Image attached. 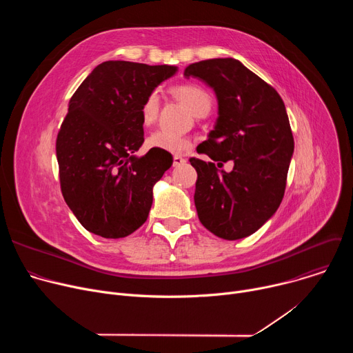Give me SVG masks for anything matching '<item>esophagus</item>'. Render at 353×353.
I'll list each match as a JSON object with an SVG mask.
<instances>
[{"instance_id":"1","label":"esophagus","mask_w":353,"mask_h":353,"mask_svg":"<svg viewBox=\"0 0 353 353\" xmlns=\"http://www.w3.org/2000/svg\"><path fill=\"white\" fill-rule=\"evenodd\" d=\"M184 163H185V159H184V158H181V157H179V155L173 157V166H174V168L181 166V165H184Z\"/></svg>"}]
</instances>
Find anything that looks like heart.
<instances>
[{
    "label": "heart",
    "mask_w": 353,
    "mask_h": 353,
    "mask_svg": "<svg viewBox=\"0 0 353 353\" xmlns=\"http://www.w3.org/2000/svg\"><path fill=\"white\" fill-rule=\"evenodd\" d=\"M173 92L180 102H183L191 110L192 114L201 116L204 112H210L212 99L204 88L194 83H185L174 88ZM159 106L161 96L158 90H152L145 97L141 106V120L145 125H150L157 121ZM146 145L150 149H159L170 154H181L190 148L191 142L187 138L159 130L148 137Z\"/></svg>",
    "instance_id": "obj_1"
}]
</instances>
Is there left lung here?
Returning a JSON list of instances; mask_svg holds the SVG:
<instances>
[{
    "label": "left lung",
    "instance_id": "1",
    "mask_svg": "<svg viewBox=\"0 0 353 353\" xmlns=\"http://www.w3.org/2000/svg\"><path fill=\"white\" fill-rule=\"evenodd\" d=\"M185 78L211 86L218 99V119L198 154L215 163L191 158L196 170L194 203L199 222L215 236L237 240L257 232L279 208L294 141L279 93L234 59L190 64Z\"/></svg>",
    "mask_w": 353,
    "mask_h": 353
}]
</instances>
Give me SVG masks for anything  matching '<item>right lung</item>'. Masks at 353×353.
Instances as JSON below:
<instances>
[{
	"label": "right lung",
	"instance_id": "add662e5",
	"mask_svg": "<svg viewBox=\"0 0 353 353\" xmlns=\"http://www.w3.org/2000/svg\"><path fill=\"white\" fill-rule=\"evenodd\" d=\"M176 72L174 65L105 61L70 99L56 143L60 184L67 205L90 233L120 239L146 221L154 185L173 157L159 149L134 155L143 143L141 106Z\"/></svg>",
	"mask_w": 353,
	"mask_h": 353
}]
</instances>
